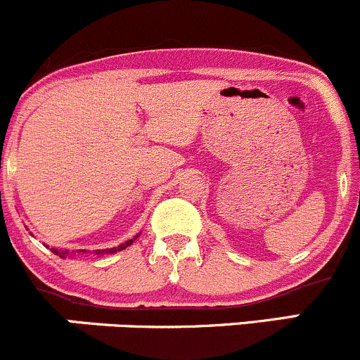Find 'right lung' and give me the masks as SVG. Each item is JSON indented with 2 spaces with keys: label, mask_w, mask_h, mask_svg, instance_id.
<instances>
[{
  "label": "right lung",
  "mask_w": 360,
  "mask_h": 360,
  "mask_svg": "<svg viewBox=\"0 0 360 360\" xmlns=\"http://www.w3.org/2000/svg\"><path fill=\"white\" fill-rule=\"evenodd\" d=\"M138 236H139V234H136V236H134V238H132V240H127V241H126V243L119 245V247H113V248H107V250H96V253H115V252H120V250L127 248V247H129V245H132V241H134V240H136V238H138ZM51 252H53V253H56V255H60V257H62V259H63V257H65V255H69V252H67V250H63V252H58V250H56V248H51ZM81 252H82V253H84V252H86V250H81Z\"/></svg>",
  "instance_id": "obj_1"
}]
</instances>
